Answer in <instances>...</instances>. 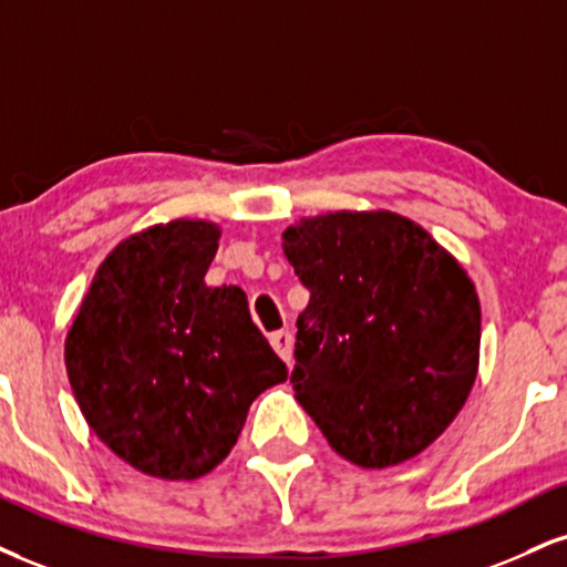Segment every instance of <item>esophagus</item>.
Segmentation results:
<instances>
[{"mask_svg": "<svg viewBox=\"0 0 567 567\" xmlns=\"http://www.w3.org/2000/svg\"><path fill=\"white\" fill-rule=\"evenodd\" d=\"M271 349H275L279 357L288 361V367L292 364V332L290 330H277L269 336Z\"/></svg>", "mask_w": 567, "mask_h": 567, "instance_id": "esophagus-1", "label": "esophagus"}]
</instances>
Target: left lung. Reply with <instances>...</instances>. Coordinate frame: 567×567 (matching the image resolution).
I'll list each match as a JSON object with an SVG mask.
<instances>
[{"instance_id": "1", "label": "left lung", "mask_w": 567, "mask_h": 567, "mask_svg": "<svg viewBox=\"0 0 567 567\" xmlns=\"http://www.w3.org/2000/svg\"><path fill=\"white\" fill-rule=\"evenodd\" d=\"M311 298L298 317L296 399L359 467L425 452L478 374L481 303L460 261L391 210H336L285 229Z\"/></svg>"}]
</instances>
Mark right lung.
Wrapping results in <instances>:
<instances>
[{"label":"right lung","mask_w":567,"mask_h":567,"mask_svg":"<svg viewBox=\"0 0 567 567\" xmlns=\"http://www.w3.org/2000/svg\"><path fill=\"white\" fill-rule=\"evenodd\" d=\"M218 237L200 218L126 237L100 264L65 338L68 380L89 427L153 478L210 473L256 395L288 380L245 292L206 285Z\"/></svg>","instance_id":"1"}]
</instances>
